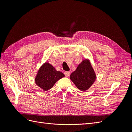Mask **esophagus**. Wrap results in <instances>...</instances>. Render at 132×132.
Instances as JSON below:
<instances>
[{"instance_id":"esophagus-1","label":"esophagus","mask_w":132,"mask_h":132,"mask_svg":"<svg viewBox=\"0 0 132 132\" xmlns=\"http://www.w3.org/2000/svg\"><path fill=\"white\" fill-rule=\"evenodd\" d=\"M64 74H65V75L67 77H68L69 76V75H70V72H69V71H65Z\"/></svg>"}]
</instances>
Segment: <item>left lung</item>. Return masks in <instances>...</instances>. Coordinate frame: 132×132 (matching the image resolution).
Returning <instances> with one entry per match:
<instances>
[{
  "instance_id": "left-lung-1",
  "label": "left lung",
  "mask_w": 132,
  "mask_h": 132,
  "mask_svg": "<svg viewBox=\"0 0 132 132\" xmlns=\"http://www.w3.org/2000/svg\"><path fill=\"white\" fill-rule=\"evenodd\" d=\"M70 78L79 90L85 91L93 84L96 76L89 60L84 59L70 74Z\"/></svg>"
}]
</instances>
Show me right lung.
Returning a JSON list of instances; mask_svg holds the SVG:
<instances>
[{"mask_svg": "<svg viewBox=\"0 0 132 132\" xmlns=\"http://www.w3.org/2000/svg\"><path fill=\"white\" fill-rule=\"evenodd\" d=\"M61 71H57L51 64L46 62L38 70L35 83L44 91L48 90L59 79L64 77Z\"/></svg>", "mask_w": 132, "mask_h": 132, "instance_id": "obj_1", "label": "right lung"}]
</instances>
